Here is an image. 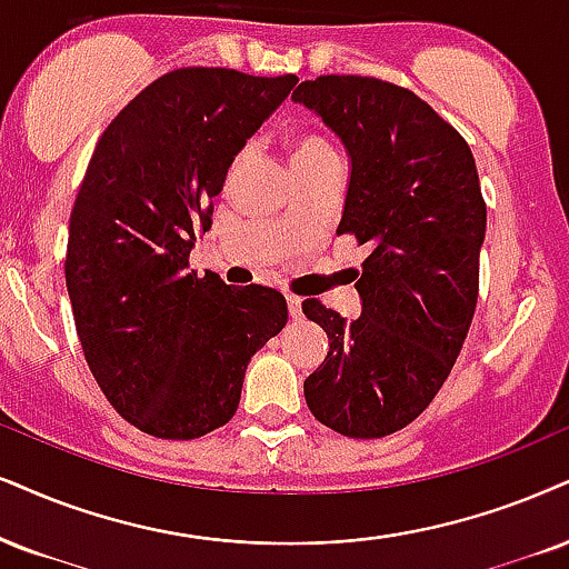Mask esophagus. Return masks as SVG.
I'll list each match as a JSON object with an SVG mask.
<instances>
[{"label": "esophagus", "mask_w": 569, "mask_h": 569, "mask_svg": "<svg viewBox=\"0 0 569 569\" xmlns=\"http://www.w3.org/2000/svg\"><path fill=\"white\" fill-rule=\"evenodd\" d=\"M287 311H290L292 319H300L303 317V303H300V298L296 296H287Z\"/></svg>", "instance_id": "obj_1"}]
</instances>
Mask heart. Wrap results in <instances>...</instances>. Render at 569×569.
I'll list each match as a JSON object with an SVG mask.
<instances>
[{"label":"heart","mask_w":569,"mask_h":569,"mask_svg":"<svg viewBox=\"0 0 569 569\" xmlns=\"http://www.w3.org/2000/svg\"><path fill=\"white\" fill-rule=\"evenodd\" d=\"M248 152L250 150H248V147H244L240 156L234 158V168H240L244 163ZM287 152H290L292 171H303V168L317 166V163H321V160L338 158L335 147L329 144L325 137L313 134V131H296V134L287 137Z\"/></svg>","instance_id":"obj_1"}]
</instances>
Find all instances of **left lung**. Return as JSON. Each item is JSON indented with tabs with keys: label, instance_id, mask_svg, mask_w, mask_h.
I'll use <instances>...</instances> for the list:
<instances>
[{
	"label": "left lung",
	"instance_id": "8db88e82",
	"mask_svg": "<svg viewBox=\"0 0 569 569\" xmlns=\"http://www.w3.org/2000/svg\"><path fill=\"white\" fill-rule=\"evenodd\" d=\"M292 100L346 144L350 184L338 234L367 244L361 313L308 298L327 359L306 377V403L348 438H385L422 413L451 375L472 325L486 200L465 137L425 100L369 76H319Z\"/></svg>",
	"mask_w": 569,
	"mask_h": 569
}]
</instances>
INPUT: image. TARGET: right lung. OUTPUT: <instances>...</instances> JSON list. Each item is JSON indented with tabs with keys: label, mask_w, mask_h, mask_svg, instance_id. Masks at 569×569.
Wrapping results in <instances>:
<instances>
[{
	"label": "right lung",
	"mask_w": 569,
	"mask_h": 569,
	"mask_svg": "<svg viewBox=\"0 0 569 569\" xmlns=\"http://www.w3.org/2000/svg\"><path fill=\"white\" fill-rule=\"evenodd\" d=\"M298 79L177 68L102 131L70 210L66 284L83 359L110 406L166 440L213 432L244 369L287 325L271 287L189 269L229 166Z\"/></svg>",
	"instance_id": "add662e5"
}]
</instances>
